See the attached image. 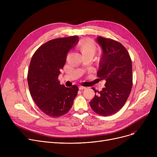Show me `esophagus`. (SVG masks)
Segmentation results:
<instances>
[{
  "label": "esophagus",
  "mask_w": 157,
  "mask_h": 157,
  "mask_svg": "<svg viewBox=\"0 0 157 157\" xmlns=\"http://www.w3.org/2000/svg\"><path fill=\"white\" fill-rule=\"evenodd\" d=\"M86 88L85 86H79V89L81 90L86 89Z\"/></svg>",
  "instance_id": "34e87169"
}]
</instances>
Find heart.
<instances>
[{"instance_id": "b5f03b06", "label": "heart", "mask_w": 157, "mask_h": 157, "mask_svg": "<svg viewBox=\"0 0 157 157\" xmlns=\"http://www.w3.org/2000/svg\"><path fill=\"white\" fill-rule=\"evenodd\" d=\"M79 49L83 56L92 55L94 56L96 50L97 46L91 40H85L81 42L79 46Z\"/></svg>"}]
</instances>
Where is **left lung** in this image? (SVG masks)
Wrapping results in <instances>:
<instances>
[{"label": "left lung", "mask_w": 157, "mask_h": 157, "mask_svg": "<svg viewBox=\"0 0 157 157\" xmlns=\"http://www.w3.org/2000/svg\"><path fill=\"white\" fill-rule=\"evenodd\" d=\"M102 48V56L97 76L105 80V87L98 92L94 88L91 108L98 114L108 117L120 111L127 101L132 87V65L127 49L111 39L97 37Z\"/></svg>", "instance_id": "left-lung-1"}]
</instances>
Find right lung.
Returning <instances> with one entry per match:
<instances>
[{"label":"right lung","instance_id":"right-lung-1","mask_svg":"<svg viewBox=\"0 0 157 157\" xmlns=\"http://www.w3.org/2000/svg\"><path fill=\"white\" fill-rule=\"evenodd\" d=\"M78 42L76 36L52 39L41 45L32 57L27 75L30 93L40 111L50 117L67 113L78 94L76 85L65 87L58 79L68 52Z\"/></svg>","mask_w":157,"mask_h":157}]
</instances>
